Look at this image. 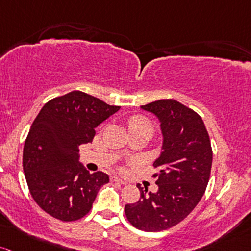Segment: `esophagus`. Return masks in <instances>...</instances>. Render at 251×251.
Returning a JSON list of instances; mask_svg holds the SVG:
<instances>
[{"label": "esophagus", "mask_w": 251, "mask_h": 251, "mask_svg": "<svg viewBox=\"0 0 251 251\" xmlns=\"http://www.w3.org/2000/svg\"><path fill=\"white\" fill-rule=\"evenodd\" d=\"M111 180L113 181V182H118V183H121V184L127 183L125 180H123V178H120V177H117V176H112Z\"/></svg>", "instance_id": "1"}]
</instances>
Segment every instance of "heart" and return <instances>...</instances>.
<instances>
[{
    "instance_id": "b5f03b06",
    "label": "heart",
    "mask_w": 251,
    "mask_h": 251,
    "mask_svg": "<svg viewBox=\"0 0 251 251\" xmlns=\"http://www.w3.org/2000/svg\"><path fill=\"white\" fill-rule=\"evenodd\" d=\"M138 127H150L152 128L151 126V123L148 119L143 117H132L130 120H128V128L130 130H133V128H138Z\"/></svg>"
}]
</instances>
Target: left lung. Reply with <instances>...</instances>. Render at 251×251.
<instances>
[{"label":"left lung","instance_id":"obj_1","mask_svg":"<svg viewBox=\"0 0 251 251\" xmlns=\"http://www.w3.org/2000/svg\"><path fill=\"white\" fill-rule=\"evenodd\" d=\"M161 124V153L153 162L158 169L157 192L140 184V199L125 206L134 227L157 232L186 218L200 201L210 180L212 148L205 124L198 113L168 99L140 106Z\"/></svg>","mask_w":251,"mask_h":251}]
</instances>
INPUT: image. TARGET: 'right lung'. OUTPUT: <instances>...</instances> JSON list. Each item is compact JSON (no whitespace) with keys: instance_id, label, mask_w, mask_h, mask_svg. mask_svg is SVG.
Listing matches in <instances>:
<instances>
[{"instance_id":"1","label":"right lung","mask_w":251,"mask_h":251,"mask_svg":"<svg viewBox=\"0 0 251 251\" xmlns=\"http://www.w3.org/2000/svg\"><path fill=\"white\" fill-rule=\"evenodd\" d=\"M119 109L78 90L44 104L25 142L23 162L33 199L50 216L63 222L81 219L108 183L107 174L85 169L78 151Z\"/></svg>"}]
</instances>
